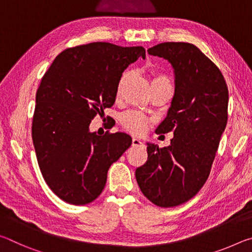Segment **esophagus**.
<instances>
[{
	"label": "esophagus",
	"mask_w": 252,
	"mask_h": 252,
	"mask_svg": "<svg viewBox=\"0 0 252 252\" xmlns=\"http://www.w3.org/2000/svg\"><path fill=\"white\" fill-rule=\"evenodd\" d=\"M132 146H133V147H141V146H143V142L140 139L133 138V139H132Z\"/></svg>",
	"instance_id": "esophagus-1"
}]
</instances>
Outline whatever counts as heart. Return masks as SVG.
Segmentation results:
<instances>
[{"mask_svg":"<svg viewBox=\"0 0 252 252\" xmlns=\"http://www.w3.org/2000/svg\"><path fill=\"white\" fill-rule=\"evenodd\" d=\"M127 78V72H125L118 82L117 93L120 94V92L123 88V84L126 83ZM157 84H169L171 85V81L167 75L160 72L153 71L152 72V85ZM120 121L122 126L130 132L132 134H141L148 129L149 126V119L144 116L143 113L139 112V111H127L125 112L120 117Z\"/></svg>","mask_w":252,"mask_h":252,"instance_id":"obj_1","label":"heart"}]
</instances>
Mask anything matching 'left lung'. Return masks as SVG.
<instances>
[{"label": "left lung", "mask_w": 252, "mask_h": 252, "mask_svg": "<svg viewBox=\"0 0 252 252\" xmlns=\"http://www.w3.org/2000/svg\"><path fill=\"white\" fill-rule=\"evenodd\" d=\"M148 52L174 69L171 106L156 130L173 138L164 148L148 143V160L135 179L152 203L171 208L194 197L209 178L227 126L229 92L219 67L193 44L164 42Z\"/></svg>", "instance_id": "obj_1"}]
</instances>
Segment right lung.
Listing matches in <instances>:
<instances>
[{
    "mask_svg": "<svg viewBox=\"0 0 252 252\" xmlns=\"http://www.w3.org/2000/svg\"><path fill=\"white\" fill-rule=\"evenodd\" d=\"M142 46L93 42L62 51L36 91L32 140L46 185L75 206L99 197L108 170L132 144L129 134L96 135L91 121L116 102L118 82Z\"/></svg>",
    "mask_w": 252,
    "mask_h": 252,
    "instance_id": "1",
    "label": "right lung"
}]
</instances>
